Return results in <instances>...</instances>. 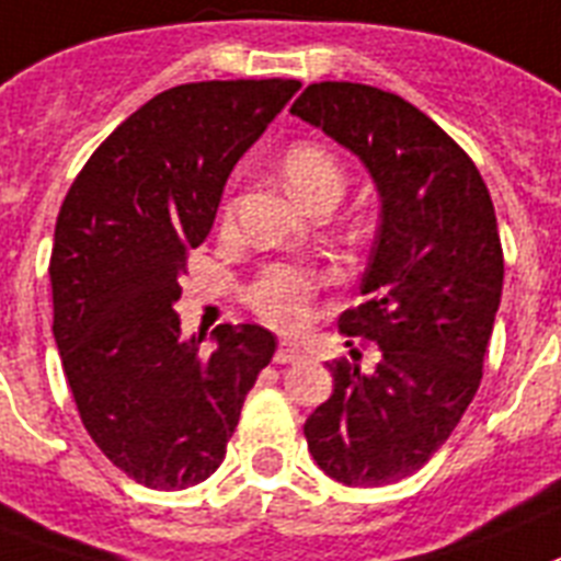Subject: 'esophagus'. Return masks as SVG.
Segmentation results:
<instances>
[{
  "label": "esophagus",
  "instance_id": "obj_1",
  "mask_svg": "<svg viewBox=\"0 0 561 561\" xmlns=\"http://www.w3.org/2000/svg\"><path fill=\"white\" fill-rule=\"evenodd\" d=\"M300 358H304V350H300L295 341H280V344H277V353H275L277 364H291V360H300Z\"/></svg>",
  "mask_w": 561,
  "mask_h": 561
}]
</instances>
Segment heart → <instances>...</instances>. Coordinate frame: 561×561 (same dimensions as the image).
<instances>
[{
    "label": "heart",
    "mask_w": 561,
    "mask_h": 561,
    "mask_svg": "<svg viewBox=\"0 0 561 561\" xmlns=\"http://www.w3.org/2000/svg\"><path fill=\"white\" fill-rule=\"evenodd\" d=\"M284 178L295 197L314 206L327 197L344 194V169L337 157L321 142H291L284 154ZM327 284L321 272L298 266V263H270L263 266L247 286V304L263 321L275 323L280 330H295L309 318L314 295Z\"/></svg>",
    "instance_id": "1"
}]
</instances>
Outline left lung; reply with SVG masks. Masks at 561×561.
<instances>
[{
	"label": "left lung",
	"mask_w": 561,
	"mask_h": 561,
	"mask_svg": "<svg viewBox=\"0 0 561 561\" xmlns=\"http://www.w3.org/2000/svg\"><path fill=\"white\" fill-rule=\"evenodd\" d=\"M291 114L358 154L381 194L364 304L337 318L381 360L330 364L335 390L304 424L330 479L381 488L427 465L479 390L504 280L496 211L465 148L398 94L312 82Z\"/></svg>",
	"instance_id": "1"
}]
</instances>
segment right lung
<instances>
[{"mask_svg":"<svg viewBox=\"0 0 561 561\" xmlns=\"http://www.w3.org/2000/svg\"><path fill=\"white\" fill-rule=\"evenodd\" d=\"M298 88H169L105 137L65 194L48 266L54 337L88 436L137 484L183 490L215 473L275 355L257 323H220L203 355L174 304L231 169Z\"/></svg>","mask_w":561,"mask_h":561,"instance_id":"add662e5","label":"right lung"}]
</instances>
